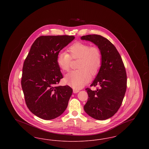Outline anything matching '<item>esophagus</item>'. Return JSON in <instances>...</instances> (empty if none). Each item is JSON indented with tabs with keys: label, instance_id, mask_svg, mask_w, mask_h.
<instances>
[{
	"label": "esophagus",
	"instance_id": "obj_1",
	"mask_svg": "<svg viewBox=\"0 0 149 149\" xmlns=\"http://www.w3.org/2000/svg\"><path fill=\"white\" fill-rule=\"evenodd\" d=\"M79 91L78 89H73V93H77L79 92Z\"/></svg>",
	"mask_w": 149,
	"mask_h": 149
}]
</instances>
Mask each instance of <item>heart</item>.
Returning a JSON list of instances; mask_svg holds the SVG:
<instances>
[{"instance_id":"b5f03b06","label":"heart","mask_w":149,"mask_h":149,"mask_svg":"<svg viewBox=\"0 0 149 149\" xmlns=\"http://www.w3.org/2000/svg\"><path fill=\"white\" fill-rule=\"evenodd\" d=\"M68 54L61 51L57 55L56 63L63 71H69L71 59H79L77 70L68 73L64 82L75 89H80L86 84L92 76L96 75L102 65V54L99 49L84 42L74 43L68 49Z\"/></svg>"}]
</instances>
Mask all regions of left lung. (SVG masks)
Segmentation results:
<instances>
[{"mask_svg":"<svg viewBox=\"0 0 149 149\" xmlns=\"http://www.w3.org/2000/svg\"><path fill=\"white\" fill-rule=\"evenodd\" d=\"M81 40L96 45L102 54V65L91 86L85 89L89 98L84 106L85 112L93 118L105 120L117 113L127 88V74L118 51L106 38L98 35L81 37Z\"/></svg>","mask_w":149,"mask_h":149,"instance_id":"obj_1","label":"left lung"}]
</instances>
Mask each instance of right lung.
<instances>
[{
	"mask_svg": "<svg viewBox=\"0 0 149 149\" xmlns=\"http://www.w3.org/2000/svg\"><path fill=\"white\" fill-rule=\"evenodd\" d=\"M73 36H42L32 44L22 69L21 85L29 110L46 120H52L66 109L72 89L58 86L63 78L57 55L71 42Z\"/></svg>",
	"mask_w": 149,
	"mask_h": 149,
	"instance_id": "1",
	"label": "right lung"
}]
</instances>
